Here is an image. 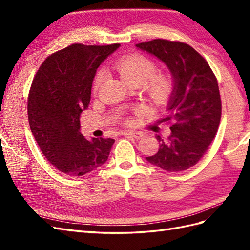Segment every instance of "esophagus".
<instances>
[{
  "mask_svg": "<svg viewBox=\"0 0 250 250\" xmlns=\"http://www.w3.org/2000/svg\"><path fill=\"white\" fill-rule=\"evenodd\" d=\"M122 135H125V136H130V137H134V139L139 140V139H142L143 136H144V134L142 133V132H124L122 133Z\"/></svg>",
  "mask_w": 250,
  "mask_h": 250,
  "instance_id": "1",
  "label": "esophagus"
}]
</instances>
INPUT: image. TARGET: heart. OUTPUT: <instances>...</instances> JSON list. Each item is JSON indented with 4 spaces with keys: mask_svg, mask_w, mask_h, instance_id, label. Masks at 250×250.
Returning a JSON list of instances; mask_svg holds the SVG:
<instances>
[{
    "mask_svg": "<svg viewBox=\"0 0 250 250\" xmlns=\"http://www.w3.org/2000/svg\"><path fill=\"white\" fill-rule=\"evenodd\" d=\"M122 78L133 86L142 84L147 102L160 107L168 103L176 89L174 77L168 72H157V63L142 54H131L116 62ZM105 78V70L100 68L93 79V91H98Z\"/></svg>",
    "mask_w": 250,
    "mask_h": 250,
    "instance_id": "b5f03b06",
    "label": "heart"
}]
</instances>
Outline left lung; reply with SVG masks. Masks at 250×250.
<instances>
[{
	"label": "left lung",
	"mask_w": 250,
	"mask_h": 250,
	"mask_svg": "<svg viewBox=\"0 0 250 250\" xmlns=\"http://www.w3.org/2000/svg\"><path fill=\"white\" fill-rule=\"evenodd\" d=\"M136 47L166 63L176 84L167 116L161 120L169 125L171 134L167 139L156 134L159 150L146 159L167 172L185 171L201 160L218 131V82L204 58L183 42L157 39Z\"/></svg>",
	"instance_id": "8db88e82"
}]
</instances>
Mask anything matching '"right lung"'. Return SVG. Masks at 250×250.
<instances>
[{
	"instance_id": "1",
	"label": "right lung",
	"mask_w": 250,
	"mask_h": 250,
	"mask_svg": "<svg viewBox=\"0 0 250 250\" xmlns=\"http://www.w3.org/2000/svg\"><path fill=\"white\" fill-rule=\"evenodd\" d=\"M120 44H73L42 63L28 98L29 125L40 149L52 166L83 176L107 161L113 139L87 140L79 117L87 109L98 67Z\"/></svg>"
}]
</instances>
